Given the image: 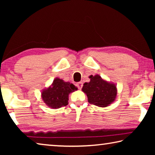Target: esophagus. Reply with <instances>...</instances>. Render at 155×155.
Returning a JSON list of instances; mask_svg holds the SVG:
<instances>
[{
	"mask_svg": "<svg viewBox=\"0 0 155 155\" xmlns=\"http://www.w3.org/2000/svg\"><path fill=\"white\" fill-rule=\"evenodd\" d=\"M77 86L79 90H81V88L83 87V83L82 82H78L77 83Z\"/></svg>",
	"mask_w": 155,
	"mask_h": 155,
	"instance_id": "34e87169",
	"label": "esophagus"
}]
</instances>
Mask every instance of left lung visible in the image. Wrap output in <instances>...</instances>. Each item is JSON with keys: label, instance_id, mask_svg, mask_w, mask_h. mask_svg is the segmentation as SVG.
<instances>
[{"label": "left lung", "instance_id": "obj_1", "mask_svg": "<svg viewBox=\"0 0 155 155\" xmlns=\"http://www.w3.org/2000/svg\"><path fill=\"white\" fill-rule=\"evenodd\" d=\"M89 78L90 81L84 83L82 88L89 103L99 107H108L114 103L117 93L116 84L103 79L98 74Z\"/></svg>", "mask_w": 155, "mask_h": 155}]
</instances>
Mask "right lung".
<instances>
[{"mask_svg":"<svg viewBox=\"0 0 155 155\" xmlns=\"http://www.w3.org/2000/svg\"><path fill=\"white\" fill-rule=\"evenodd\" d=\"M77 90L73 84L56 77L49 87L41 91V99L50 108L59 109L68 105L69 94Z\"/></svg>","mask_w":155,"mask_h":155,"instance_id":"1","label":"right lung"}]
</instances>
